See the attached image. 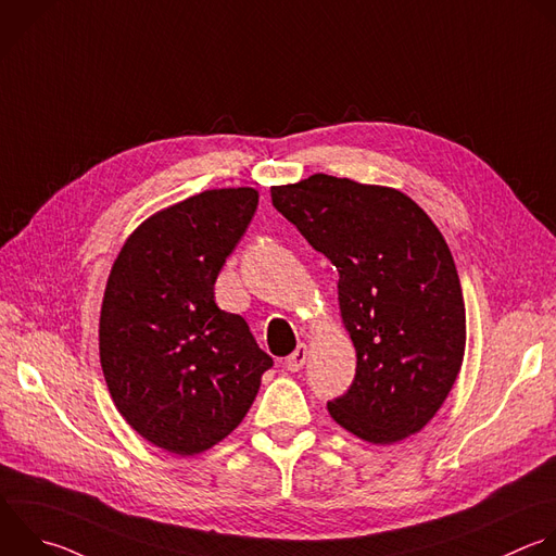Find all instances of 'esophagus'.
<instances>
[{"mask_svg": "<svg viewBox=\"0 0 556 556\" xmlns=\"http://www.w3.org/2000/svg\"><path fill=\"white\" fill-rule=\"evenodd\" d=\"M305 359H307V346L305 344H299L288 357H286V368H288V371H301V368H303V364H305Z\"/></svg>", "mask_w": 556, "mask_h": 556, "instance_id": "34e87169", "label": "esophagus"}]
</instances>
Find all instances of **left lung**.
I'll return each mask as SVG.
<instances>
[{
	"label": "left lung",
	"mask_w": 556,
	"mask_h": 556,
	"mask_svg": "<svg viewBox=\"0 0 556 556\" xmlns=\"http://www.w3.org/2000/svg\"><path fill=\"white\" fill-rule=\"evenodd\" d=\"M273 207L338 270L355 378L327 404L351 434L389 445L450 395L465 353V301L437 225L406 194L329 174L270 188Z\"/></svg>",
	"instance_id": "1"
}]
</instances>
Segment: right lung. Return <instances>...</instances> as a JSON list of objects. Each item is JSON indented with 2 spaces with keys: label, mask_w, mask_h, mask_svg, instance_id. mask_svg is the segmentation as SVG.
I'll return each mask as SVG.
<instances>
[{
  "label": "right lung",
  "mask_w": 556,
  "mask_h": 556,
  "mask_svg": "<svg viewBox=\"0 0 556 556\" xmlns=\"http://www.w3.org/2000/svg\"><path fill=\"white\" fill-rule=\"evenodd\" d=\"M253 188L207 190L150 216L119 251L102 301L109 393L152 445L194 456L247 417L273 357L214 283L255 210Z\"/></svg>",
  "instance_id": "obj_1"
}]
</instances>
